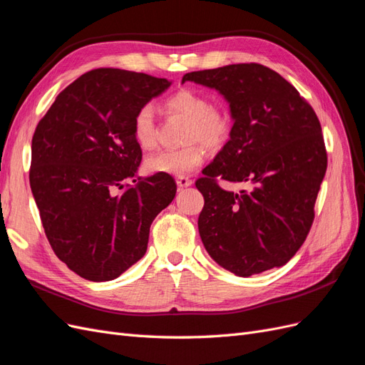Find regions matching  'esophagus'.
Segmentation results:
<instances>
[{
  "label": "esophagus",
  "mask_w": 365,
  "mask_h": 365,
  "mask_svg": "<svg viewBox=\"0 0 365 365\" xmlns=\"http://www.w3.org/2000/svg\"><path fill=\"white\" fill-rule=\"evenodd\" d=\"M192 182H193V181H192L190 178H188V177H178V178H177V184H178L180 188L192 185Z\"/></svg>",
  "instance_id": "obj_1"
}]
</instances>
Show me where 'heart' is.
Returning <instances> with one entry per match:
<instances>
[{"instance_id":"1","label":"heart","mask_w":365,"mask_h":365,"mask_svg":"<svg viewBox=\"0 0 365 365\" xmlns=\"http://www.w3.org/2000/svg\"><path fill=\"white\" fill-rule=\"evenodd\" d=\"M163 110L169 116H178L188 123L185 143L181 149L158 150L145 160V168L153 173L184 175L193 172L205 160V143L208 149H219L231 134V118L225 110L212 106L211 98L195 89H181L169 96ZM133 137L137 146L153 149L157 143V125L154 108L149 104L139 108L133 120Z\"/></svg>"}]
</instances>
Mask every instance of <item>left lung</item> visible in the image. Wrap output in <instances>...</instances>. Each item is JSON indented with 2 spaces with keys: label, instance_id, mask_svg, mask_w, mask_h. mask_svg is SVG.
I'll return each instance as SVG.
<instances>
[{
  "label": "left lung",
  "instance_id": "obj_1",
  "mask_svg": "<svg viewBox=\"0 0 365 365\" xmlns=\"http://www.w3.org/2000/svg\"><path fill=\"white\" fill-rule=\"evenodd\" d=\"M230 103L231 139L196 181L204 196L197 226L210 257L237 276L281 267L304 245L328 168L316 111L296 87L258 63L185 73ZM250 182L226 192L217 178Z\"/></svg>",
  "mask_w": 365,
  "mask_h": 365
}]
</instances>
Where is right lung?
I'll use <instances>...</instances> for the list:
<instances>
[{"mask_svg":"<svg viewBox=\"0 0 365 365\" xmlns=\"http://www.w3.org/2000/svg\"><path fill=\"white\" fill-rule=\"evenodd\" d=\"M170 86L153 75L99 68L61 91L31 140L30 185L54 254L81 278H118L148 247L149 228L177 193L170 175H134L142 149L135 113Z\"/></svg>","mask_w":365,"mask_h":365,"instance_id":"right-lung-1","label":"right lung"}]
</instances>
